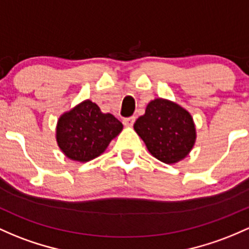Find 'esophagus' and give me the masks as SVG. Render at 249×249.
I'll list each match as a JSON object with an SVG mask.
<instances>
[{"label": "esophagus", "instance_id": "obj_1", "mask_svg": "<svg viewBox=\"0 0 249 249\" xmlns=\"http://www.w3.org/2000/svg\"><path fill=\"white\" fill-rule=\"evenodd\" d=\"M136 120V117H129V118H125L123 120V123H124V125L126 127H131L133 125V123H135Z\"/></svg>", "mask_w": 249, "mask_h": 249}]
</instances>
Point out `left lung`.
Listing matches in <instances>:
<instances>
[{
  "label": "left lung",
  "mask_w": 249,
  "mask_h": 249,
  "mask_svg": "<svg viewBox=\"0 0 249 249\" xmlns=\"http://www.w3.org/2000/svg\"><path fill=\"white\" fill-rule=\"evenodd\" d=\"M149 152L165 164L184 160L196 142L191 114L171 100L156 98L147 104L145 113L133 125Z\"/></svg>",
  "instance_id": "1"
}]
</instances>
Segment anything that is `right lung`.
<instances>
[{"label":"right lung","instance_id":"1","mask_svg":"<svg viewBox=\"0 0 249 249\" xmlns=\"http://www.w3.org/2000/svg\"><path fill=\"white\" fill-rule=\"evenodd\" d=\"M122 130L123 124L113 114L103 113L97 104L86 99L59 117L55 137L67 158L86 163L102 155Z\"/></svg>","mask_w":249,"mask_h":249}]
</instances>
